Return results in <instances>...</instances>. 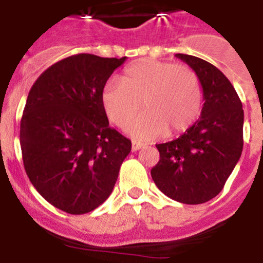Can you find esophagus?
I'll use <instances>...</instances> for the list:
<instances>
[{"label":"esophagus","mask_w":263,"mask_h":263,"mask_svg":"<svg viewBox=\"0 0 263 263\" xmlns=\"http://www.w3.org/2000/svg\"><path fill=\"white\" fill-rule=\"evenodd\" d=\"M144 145L141 144V142H137V141H132V151H137L140 150V148H142Z\"/></svg>","instance_id":"obj_1"}]
</instances>
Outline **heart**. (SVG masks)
<instances>
[{
	"label": "heart",
	"mask_w": 263,
	"mask_h": 263,
	"mask_svg": "<svg viewBox=\"0 0 263 263\" xmlns=\"http://www.w3.org/2000/svg\"><path fill=\"white\" fill-rule=\"evenodd\" d=\"M102 107L119 128L126 127L140 112L141 117L127 127L139 140H153L190 128L200 116L203 90L197 72L187 65L141 60L124 68L121 82L103 86Z\"/></svg>",
	"instance_id": "obj_1"
}]
</instances>
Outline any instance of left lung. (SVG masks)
<instances>
[{
	"label": "left lung",
	"mask_w": 263,
	"mask_h": 263,
	"mask_svg": "<svg viewBox=\"0 0 263 263\" xmlns=\"http://www.w3.org/2000/svg\"><path fill=\"white\" fill-rule=\"evenodd\" d=\"M202 84L201 117L177 140L156 145L160 160L151 169L156 187L178 202L198 205L220 193L243 150L242 102L227 76L190 54H176Z\"/></svg>",
	"instance_id": "left-lung-1"
}]
</instances>
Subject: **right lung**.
<instances>
[{"label": "right lung", "mask_w": 263, "mask_h": 263, "mask_svg": "<svg viewBox=\"0 0 263 263\" xmlns=\"http://www.w3.org/2000/svg\"><path fill=\"white\" fill-rule=\"evenodd\" d=\"M126 57L80 53L47 68L31 86L20 123L24 168L42 197L86 214L112 193L131 141L109 127L102 89Z\"/></svg>", "instance_id": "right-lung-1"}]
</instances>
